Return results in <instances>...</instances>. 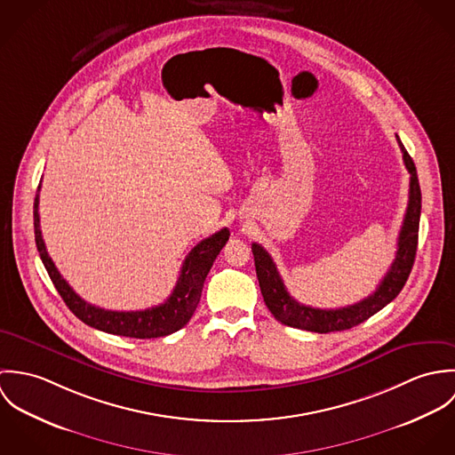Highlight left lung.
Masks as SVG:
<instances>
[{"label":"left lung","mask_w":455,"mask_h":455,"mask_svg":"<svg viewBox=\"0 0 455 455\" xmlns=\"http://www.w3.org/2000/svg\"><path fill=\"white\" fill-rule=\"evenodd\" d=\"M399 148L403 152L404 166L410 173V197L408 206L404 213V220L399 231L397 238V252L395 259L390 264L387 275L379 283L377 291L364 298L363 301L336 308V310H324V308H314L298 303L285 289L280 273L271 259V256L260 247L259 243H252V254L256 262V273L259 280L260 294L264 298V303L267 310L273 314V317L282 324L312 331V332H331V331H345L354 325H359L368 321L371 315L380 312L384 307H387L390 301L401 292L404 287L415 254H417V243H419V222H420V186L415 164L406 152L404 145L401 143L399 136L395 134Z\"/></svg>","instance_id":"8db88e82"}]
</instances>
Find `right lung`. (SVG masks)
I'll use <instances>...</instances> for the list:
<instances>
[{
    "mask_svg": "<svg viewBox=\"0 0 455 455\" xmlns=\"http://www.w3.org/2000/svg\"><path fill=\"white\" fill-rule=\"evenodd\" d=\"M38 191H40V186H38ZM33 217H35V240H36V249L40 252V259L44 262L58 292L61 294L66 307L75 314V317H78L84 324L91 325L94 329L117 334V336L140 338V339L168 336L189 323L199 303L204 278L213 260L219 256L226 242L229 240V229L224 228L215 235L199 242L184 260L177 285L163 305L140 310V312H114V310H105L84 301L68 285V282L58 271L42 238L38 195L35 197Z\"/></svg>",
    "mask_w": 455,
    "mask_h": 455,
    "instance_id": "1",
    "label": "right lung"
}]
</instances>
